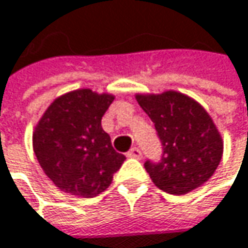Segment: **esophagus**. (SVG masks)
Returning <instances> with one entry per match:
<instances>
[{
  "mask_svg": "<svg viewBox=\"0 0 248 248\" xmlns=\"http://www.w3.org/2000/svg\"><path fill=\"white\" fill-rule=\"evenodd\" d=\"M127 157H132V158H141V152L139 150L138 147H132L127 153H126Z\"/></svg>",
  "mask_w": 248,
  "mask_h": 248,
  "instance_id": "esophagus-1",
  "label": "esophagus"
}]
</instances>
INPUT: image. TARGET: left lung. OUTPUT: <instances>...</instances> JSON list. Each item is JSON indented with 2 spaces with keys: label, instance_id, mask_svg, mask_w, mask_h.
Segmentation results:
<instances>
[{
  "label": "left lung",
  "instance_id": "obj_1",
  "mask_svg": "<svg viewBox=\"0 0 248 248\" xmlns=\"http://www.w3.org/2000/svg\"><path fill=\"white\" fill-rule=\"evenodd\" d=\"M163 143L158 164L146 161L152 181L161 191L184 195L215 174L223 155V139L206 109L188 95L168 90L136 94Z\"/></svg>",
  "mask_w": 248,
  "mask_h": 248
}]
</instances>
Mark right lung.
<instances>
[{
  "instance_id": "1",
  "label": "right lung",
  "mask_w": 248,
  "mask_h": 248,
  "mask_svg": "<svg viewBox=\"0 0 248 248\" xmlns=\"http://www.w3.org/2000/svg\"><path fill=\"white\" fill-rule=\"evenodd\" d=\"M115 95L80 88L57 96L33 129V152L60 191L81 198L104 192L124 161L102 129Z\"/></svg>"
}]
</instances>
